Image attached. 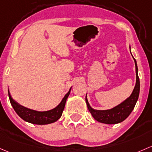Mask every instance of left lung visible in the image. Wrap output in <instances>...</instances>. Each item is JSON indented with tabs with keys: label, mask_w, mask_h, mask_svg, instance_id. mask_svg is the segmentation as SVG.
I'll list each match as a JSON object with an SVG mask.
<instances>
[{
	"label": "left lung",
	"mask_w": 152,
	"mask_h": 152,
	"mask_svg": "<svg viewBox=\"0 0 152 152\" xmlns=\"http://www.w3.org/2000/svg\"><path fill=\"white\" fill-rule=\"evenodd\" d=\"M134 64H135L136 71V84L134 88L132 94L129 98H127L122 103L117 105L116 107L106 110H98L92 108L88 104L87 98L86 97V102L89 111L91 113L92 116L95 120L101 123L107 124H115L124 121L129 115L132 110L135 106L140 92V80L137 75V66L135 59L134 58Z\"/></svg>",
	"instance_id": "left-lung-1"
}]
</instances>
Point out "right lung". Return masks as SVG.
I'll list each match as a JSON object with an SVG mask.
<instances>
[{
    "label": "right lung",
    "instance_id": "right-lung-1",
    "mask_svg": "<svg viewBox=\"0 0 152 152\" xmlns=\"http://www.w3.org/2000/svg\"><path fill=\"white\" fill-rule=\"evenodd\" d=\"M70 90H71V88L69 89L68 93L65 95L62 101L61 102V103L57 107H55L53 110L43 111V112L31 110V109L25 107L24 106H22L21 104L17 102L15 99H12L9 91V97L11 104L13 107L14 110L18 113L19 116L23 118L24 121L31 124H48L55 122L61 118L64 109L66 101L67 98L70 94Z\"/></svg>",
    "mask_w": 152,
    "mask_h": 152
}]
</instances>
